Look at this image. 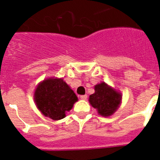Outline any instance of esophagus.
Here are the masks:
<instances>
[{
	"mask_svg": "<svg viewBox=\"0 0 160 160\" xmlns=\"http://www.w3.org/2000/svg\"><path fill=\"white\" fill-rule=\"evenodd\" d=\"M80 98L82 100H86L87 98V94H84V95H81L80 96Z\"/></svg>",
	"mask_w": 160,
	"mask_h": 160,
	"instance_id": "obj_1",
	"label": "esophagus"
}]
</instances>
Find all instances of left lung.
<instances>
[{
    "label": "left lung",
    "mask_w": 160,
    "mask_h": 160,
    "mask_svg": "<svg viewBox=\"0 0 160 160\" xmlns=\"http://www.w3.org/2000/svg\"><path fill=\"white\" fill-rule=\"evenodd\" d=\"M95 92L90 95L89 101L98 114L102 116H110L118 109L122 96L116 90L102 82L94 87Z\"/></svg>",
    "instance_id": "left-lung-1"
}]
</instances>
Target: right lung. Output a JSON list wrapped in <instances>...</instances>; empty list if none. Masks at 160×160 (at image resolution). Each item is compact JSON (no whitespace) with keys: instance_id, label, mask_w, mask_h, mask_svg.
Masks as SVG:
<instances>
[{"instance_id":"right-lung-1","label":"right lung","mask_w":160,"mask_h":160,"mask_svg":"<svg viewBox=\"0 0 160 160\" xmlns=\"http://www.w3.org/2000/svg\"><path fill=\"white\" fill-rule=\"evenodd\" d=\"M34 100L39 111L53 120L65 118L78 98L62 78L44 80L37 87Z\"/></svg>"}]
</instances>
